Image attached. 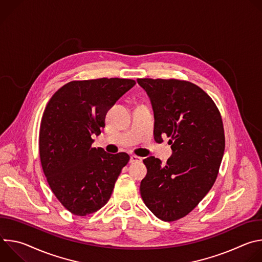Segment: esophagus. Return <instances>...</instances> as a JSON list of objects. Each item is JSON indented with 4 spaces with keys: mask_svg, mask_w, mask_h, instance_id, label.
I'll list each match as a JSON object with an SVG mask.
<instances>
[{
    "mask_svg": "<svg viewBox=\"0 0 262 262\" xmlns=\"http://www.w3.org/2000/svg\"><path fill=\"white\" fill-rule=\"evenodd\" d=\"M142 159L137 157V156H130V159H129V163H138V162H141Z\"/></svg>",
    "mask_w": 262,
    "mask_h": 262,
    "instance_id": "34e87169",
    "label": "esophagus"
}]
</instances>
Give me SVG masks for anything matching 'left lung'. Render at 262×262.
<instances>
[{"instance_id":"left-lung-1","label":"left lung","mask_w":262,"mask_h":262,"mask_svg":"<svg viewBox=\"0 0 262 262\" xmlns=\"http://www.w3.org/2000/svg\"><path fill=\"white\" fill-rule=\"evenodd\" d=\"M150 99L155 140L170 137L167 164L148 157L140 185L145 205L159 219L178 220L192 211L213 185L225 150L220 112L198 86L178 80L138 79Z\"/></svg>"}]
</instances>
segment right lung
<instances>
[{
    "mask_svg": "<svg viewBox=\"0 0 262 262\" xmlns=\"http://www.w3.org/2000/svg\"><path fill=\"white\" fill-rule=\"evenodd\" d=\"M136 82L127 79L73 81L50 99L41 119L39 155L43 173L57 199L70 212L87 215L110 199L128 163L125 152L111 155L92 147L107 111Z\"/></svg>",
    "mask_w": 262,
    "mask_h": 262,
    "instance_id": "add662e5",
    "label": "right lung"
}]
</instances>
